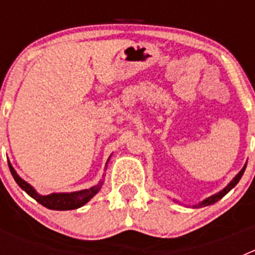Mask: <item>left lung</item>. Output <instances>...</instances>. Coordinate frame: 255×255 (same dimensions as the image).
Returning a JSON list of instances; mask_svg holds the SVG:
<instances>
[{
	"instance_id": "8db88e82",
	"label": "left lung",
	"mask_w": 255,
	"mask_h": 255,
	"mask_svg": "<svg viewBox=\"0 0 255 255\" xmlns=\"http://www.w3.org/2000/svg\"><path fill=\"white\" fill-rule=\"evenodd\" d=\"M245 168H247V163H245L244 167H243L242 170H240V172H239L238 175H236V176L234 177V179L231 180V181H230L229 184H227V185L225 186L224 189H222V190L218 191V193H216V194L211 195V197L206 198V199H203V200H202V202H199V203H198V204H194V206H193V208H202V207L211 206V204H213V203H216V202H218V200H220L221 198H224L225 195H226L227 193H229V191L231 190V189L235 188L236 184H238V182L240 181V179H242V176H243V173H244ZM173 202H176V203H179V202H177L176 199H173Z\"/></svg>"
}]
</instances>
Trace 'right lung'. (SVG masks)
<instances>
[{"label":"right lung","mask_w":255,"mask_h":255,"mask_svg":"<svg viewBox=\"0 0 255 255\" xmlns=\"http://www.w3.org/2000/svg\"><path fill=\"white\" fill-rule=\"evenodd\" d=\"M111 159V155L108 157L107 162H106L105 171L107 170V164ZM8 167H10L11 175L15 179L17 185L25 191L26 194L30 195L33 199H35L39 204L44 206L48 209H53V211H70V209H76L87 204L94 195L101 190L103 185V180H101L98 184L89 189H84V190H78V191H71V193H51V194L42 195L35 190L33 186L26 182L25 180H22L21 177L17 175L15 168L12 167V164L8 162ZM105 176V175H103Z\"/></svg>","instance_id":"right-lung-1"}]
</instances>
